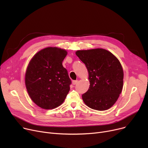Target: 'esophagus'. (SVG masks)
Wrapping results in <instances>:
<instances>
[{"instance_id": "34e87169", "label": "esophagus", "mask_w": 148, "mask_h": 148, "mask_svg": "<svg viewBox=\"0 0 148 148\" xmlns=\"http://www.w3.org/2000/svg\"><path fill=\"white\" fill-rule=\"evenodd\" d=\"M77 82H78V80H73V84L75 85L77 83Z\"/></svg>"}]
</instances>
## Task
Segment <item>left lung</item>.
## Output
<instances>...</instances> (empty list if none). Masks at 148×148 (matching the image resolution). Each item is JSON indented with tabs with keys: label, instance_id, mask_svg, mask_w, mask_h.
<instances>
[{
	"label": "left lung",
	"instance_id": "8db88e82",
	"mask_svg": "<svg viewBox=\"0 0 148 148\" xmlns=\"http://www.w3.org/2000/svg\"><path fill=\"white\" fill-rule=\"evenodd\" d=\"M76 55L86 65L90 86L82 95L84 103L92 109L110 108L122 90L123 72L119 60L105 49L79 50Z\"/></svg>",
	"mask_w": 148,
	"mask_h": 148
}]
</instances>
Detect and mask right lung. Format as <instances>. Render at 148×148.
I'll return each instance as SVG.
<instances>
[{"label": "right lung", "instance_id": "1", "mask_svg": "<svg viewBox=\"0 0 148 148\" xmlns=\"http://www.w3.org/2000/svg\"><path fill=\"white\" fill-rule=\"evenodd\" d=\"M67 52L47 47L38 52L27 66L25 84L33 101L44 109L61 105L70 90L71 80L62 65Z\"/></svg>", "mask_w": 148, "mask_h": 148}]
</instances>
